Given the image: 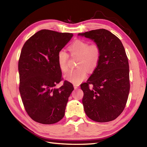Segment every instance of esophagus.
I'll return each mask as SVG.
<instances>
[{
    "label": "esophagus",
    "mask_w": 147,
    "mask_h": 147,
    "mask_svg": "<svg viewBox=\"0 0 147 147\" xmlns=\"http://www.w3.org/2000/svg\"><path fill=\"white\" fill-rule=\"evenodd\" d=\"M73 86H74V89H78V88H79V85L76 84H73Z\"/></svg>",
    "instance_id": "esophagus-1"
}]
</instances>
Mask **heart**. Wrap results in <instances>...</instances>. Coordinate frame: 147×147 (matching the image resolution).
Returning a JSON list of instances; mask_svg holds the SVG:
<instances>
[{"label":"heart","mask_w":147,"mask_h":147,"mask_svg":"<svg viewBox=\"0 0 147 147\" xmlns=\"http://www.w3.org/2000/svg\"><path fill=\"white\" fill-rule=\"evenodd\" d=\"M71 54L80 56L76 69L69 71L65 75L66 79L74 83H80L87 76L88 71L92 72L98 65L101 57V50L97 43H91L83 39H77L69 47ZM69 56L64 49L57 53V63L61 70L66 72L68 66Z\"/></svg>","instance_id":"1"}]
</instances>
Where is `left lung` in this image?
I'll use <instances>...</instances> for the list:
<instances>
[{
	"mask_svg": "<svg viewBox=\"0 0 147 147\" xmlns=\"http://www.w3.org/2000/svg\"><path fill=\"white\" fill-rule=\"evenodd\" d=\"M79 35L93 39L101 50L98 66L86 83L81 84L84 111L94 121L114 120L124 110L130 88L124 47L118 37L105 29Z\"/></svg>",
	"mask_w": 147,
	"mask_h": 147,
	"instance_id": "8db88e82",
	"label": "left lung"
}]
</instances>
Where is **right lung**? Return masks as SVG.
Listing matches in <instances>:
<instances>
[{
    "label": "right lung",
    "mask_w": 147,
    "mask_h": 147,
    "mask_svg": "<svg viewBox=\"0 0 147 147\" xmlns=\"http://www.w3.org/2000/svg\"><path fill=\"white\" fill-rule=\"evenodd\" d=\"M73 34L42 29L24 44L18 63L19 92L25 110L34 121L54 124L64 116L68 98L74 90L66 80L62 81L57 53Z\"/></svg>",
    "instance_id": "obj_1"
}]
</instances>
